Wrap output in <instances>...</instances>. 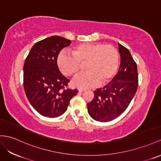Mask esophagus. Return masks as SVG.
I'll use <instances>...</instances> for the list:
<instances>
[{
    "mask_svg": "<svg viewBox=\"0 0 161 161\" xmlns=\"http://www.w3.org/2000/svg\"><path fill=\"white\" fill-rule=\"evenodd\" d=\"M78 90H79L80 92H84L85 91V90H82V89H79Z\"/></svg>",
    "mask_w": 161,
    "mask_h": 161,
    "instance_id": "obj_1",
    "label": "esophagus"
}]
</instances>
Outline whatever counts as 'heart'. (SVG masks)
I'll return each mask as SVG.
<instances>
[{"label":"heart","mask_w":161,"mask_h":161,"mask_svg":"<svg viewBox=\"0 0 161 161\" xmlns=\"http://www.w3.org/2000/svg\"><path fill=\"white\" fill-rule=\"evenodd\" d=\"M120 56L112 45L88 43L77 45L72 53L61 52L58 57V65L66 76L75 75L86 63L88 72L76 75L72 80L75 88L86 89L104 84L116 75Z\"/></svg>","instance_id":"heart-1"}]
</instances>
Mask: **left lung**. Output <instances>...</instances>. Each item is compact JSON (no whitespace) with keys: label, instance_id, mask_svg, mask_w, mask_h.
<instances>
[{"label":"left lung","instance_id":"8db88e82","mask_svg":"<svg viewBox=\"0 0 161 161\" xmlns=\"http://www.w3.org/2000/svg\"><path fill=\"white\" fill-rule=\"evenodd\" d=\"M120 65L112 81L94 90V97L87 104L88 112L94 120L112 121L125 112L137 92L138 73L137 64L129 49L118 43Z\"/></svg>","mask_w":161,"mask_h":161}]
</instances>
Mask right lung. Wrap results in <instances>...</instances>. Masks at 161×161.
Masks as SVG:
<instances>
[{"label": "right lung", "mask_w": 161, "mask_h": 161, "mask_svg": "<svg viewBox=\"0 0 161 161\" xmlns=\"http://www.w3.org/2000/svg\"><path fill=\"white\" fill-rule=\"evenodd\" d=\"M71 43L59 36L41 40L32 46L24 63V91L31 105L43 116H61L78 92L65 88L70 80L60 73L57 64L61 49Z\"/></svg>", "instance_id": "obj_1"}]
</instances>
